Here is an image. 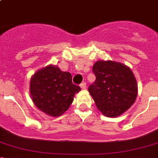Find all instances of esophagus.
<instances>
[{
    "label": "esophagus",
    "mask_w": 158,
    "mask_h": 158,
    "mask_svg": "<svg viewBox=\"0 0 158 158\" xmlns=\"http://www.w3.org/2000/svg\"><path fill=\"white\" fill-rule=\"evenodd\" d=\"M80 88H81L82 89H86V83H82L81 84H80Z\"/></svg>",
    "instance_id": "obj_1"
}]
</instances>
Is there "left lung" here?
<instances>
[{"mask_svg": "<svg viewBox=\"0 0 158 158\" xmlns=\"http://www.w3.org/2000/svg\"><path fill=\"white\" fill-rule=\"evenodd\" d=\"M93 71L96 80L89 92L104 115L119 116L135 103L138 84L130 67L113 60H98Z\"/></svg>", "mask_w": 158, "mask_h": 158, "instance_id": "obj_1", "label": "left lung"}]
</instances>
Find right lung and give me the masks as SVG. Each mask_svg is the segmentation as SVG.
<instances>
[{"instance_id": "right-lung-1", "label": "right lung", "mask_w": 158, "mask_h": 158, "mask_svg": "<svg viewBox=\"0 0 158 158\" xmlns=\"http://www.w3.org/2000/svg\"><path fill=\"white\" fill-rule=\"evenodd\" d=\"M30 95L34 105L50 116H60L68 110L81 89L72 83L69 72L54 64L38 69L30 79Z\"/></svg>"}]
</instances>
